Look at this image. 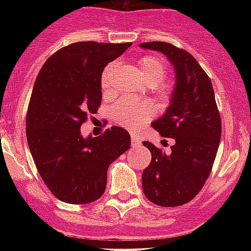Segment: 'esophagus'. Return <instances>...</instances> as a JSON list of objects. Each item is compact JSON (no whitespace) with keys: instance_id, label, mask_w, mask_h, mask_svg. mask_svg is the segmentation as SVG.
I'll list each match as a JSON object with an SVG mask.
<instances>
[{"instance_id":"obj_1","label":"esophagus","mask_w":251,"mask_h":251,"mask_svg":"<svg viewBox=\"0 0 251 251\" xmlns=\"http://www.w3.org/2000/svg\"><path fill=\"white\" fill-rule=\"evenodd\" d=\"M139 143H141V141H139L137 137H131V145H133V147H137V146H139Z\"/></svg>"}]
</instances>
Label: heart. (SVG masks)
Returning <instances> with one entry per match:
<instances>
[{"label":"heart","instance_id":"obj_1","mask_svg":"<svg viewBox=\"0 0 251 251\" xmlns=\"http://www.w3.org/2000/svg\"><path fill=\"white\" fill-rule=\"evenodd\" d=\"M120 64L110 62L101 74V88L105 95L113 90L114 76L117 74ZM138 69L142 78L147 84L156 86L165 78V64L159 57L146 56L139 60ZM114 118L127 129H135L152 117V108L149 104H141L131 99H122L113 106L112 110Z\"/></svg>","mask_w":251,"mask_h":251}]
</instances>
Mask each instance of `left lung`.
Here are the masks:
<instances>
[{
	"label": "left lung",
	"mask_w": 251,
	"mask_h": 251,
	"mask_svg": "<svg viewBox=\"0 0 251 251\" xmlns=\"http://www.w3.org/2000/svg\"><path fill=\"white\" fill-rule=\"evenodd\" d=\"M139 47L163 53L175 70V87L164 114L152 122L161 137L175 139L165 153L152 143L151 163L142 175L147 199L163 207L190 202L203 187L214 165L222 137L212 83L190 53L164 41Z\"/></svg>",
	"instance_id": "1"
}]
</instances>
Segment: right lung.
<instances>
[{"mask_svg":"<svg viewBox=\"0 0 251 251\" xmlns=\"http://www.w3.org/2000/svg\"><path fill=\"white\" fill-rule=\"evenodd\" d=\"M131 43L80 41L45 61L29 100L25 133L41 178L62 202L84 204L105 191L106 171L130 149L120 126L84 138L80 126L101 102V74Z\"/></svg>","mask_w":251,"mask_h":251,"instance_id":"1","label":"right lung"}]
</instances>
